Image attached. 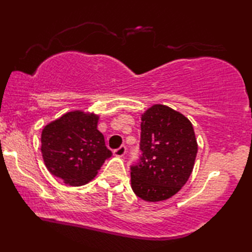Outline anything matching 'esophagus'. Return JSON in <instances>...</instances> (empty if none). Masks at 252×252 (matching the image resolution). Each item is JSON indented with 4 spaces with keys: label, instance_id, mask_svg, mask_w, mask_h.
Wrapping results in <instances>:
<instances>
[{
    "label": "esophagus",
    "instance_id": "1",
    "mask_svg": "<svg viewBox=\"0 0 252 252\" xmlns=\"http://www.w3.org/2000/svg\"><path fill=\"white\" fill-rule=\"evenodd\" d=\"M126 146H121L120 148H118V149L113 150V154H114V156H117V157H123L126 154Z\"/></svg>",
    "mask_w": 252,
    "mask_h": 252
}]
</instances>
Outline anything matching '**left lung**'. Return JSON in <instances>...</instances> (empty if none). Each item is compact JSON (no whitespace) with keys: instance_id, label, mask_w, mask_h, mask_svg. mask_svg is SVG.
Returning <instances> with one entry per match:
<instances>
[{"instance_id":"obj_1","label":"left lung","mask_w":252,"mask_h":252,"mask_svg":"<svg viewBox=\"0 0 252 252\" xmlns=\"http://www.w3.org/2000/svg\"><path fill=\"white\" fill-rule=\"evenodd\" d=\"M139 161L131 166V187L147 202L170 198L189 181L197 142L189 119L170 107L156 104L141 118Z\"/></svg>"}]
</instances>
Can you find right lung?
<instances>
[{
	"instance_id": "add662e5",
	"label": "right lung",
	"mask_w": 252,
	"mask_h": 252,
	"mask_svg": "<svg viewBox=\"0 0 252 252\" xmlns=\"http://www.w3.org/2000/svg\"><path fill=\"white\" fill-rule=\"evenodd\" d=\"M98 115L68 112L45 126L41 153L47 169L70 186H82L96 176L107 149L104 135L97 130Z\"/></svg>"
}]
</instances>
